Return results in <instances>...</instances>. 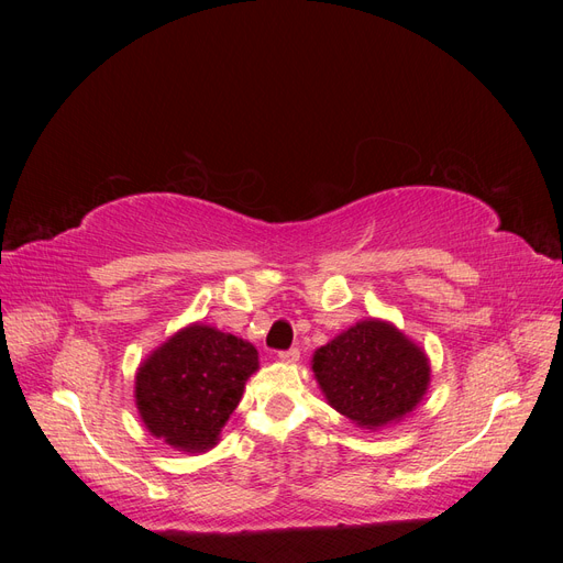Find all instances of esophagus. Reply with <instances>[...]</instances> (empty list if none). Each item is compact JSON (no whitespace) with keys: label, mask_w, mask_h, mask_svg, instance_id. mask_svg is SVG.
I'll use <instances>...</instances> for the list:
<instances>
[{"label":"esophagus","mask_w":563,"mask_h":563,"mask_svg":"<svg viewBox=\"0 0 563 563\" xmlns=\"http://www.w3.org/2000/svg\"><path fill=\"white\" fill-rule=\"evenodd\" d=\"M277 356H279V362H284V364H294V362L300 360V350L288 347V350H282Z\"/></svg>","instance_id":"1"}]
</instances>
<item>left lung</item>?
Listing matches in <instances>:
<instances>
[{
  "instance_id": "obj_1",
  "label": "left lung",
  "mask_w": 563,
  "mask_h": 563,
  "mask_svg": "<svg viewBox=\"0 0 563 563\" xmlns=\"http://www.w3.org/2000/svg\"><path fill=\"white\" fill-rule=\"evenodd\" d=\"M329 404L362 428L376 430L422 399L430 366L411 340L383 321H360L312 356Z\"/></svg>"
}]
</instances>
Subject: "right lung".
I'll use <instances>...</instances> for the list:
<instances>
[{
  "label": "right lung",
  "mask_w": 563,
  "mask_h": 563,
  "mask_svg": "<svg viewBox=\"0 0 563 563\" xmlns=\"http://www.w3.org/2000/svg\"><path fill=\"white\" fill-rule=\"evenodd\" d=\"M255 368L258 352L240 338L199 323L176 333L135 376L145 428L183 451L211 449Z\"/></svg>",
  "instance_id": "right-lung-1"
}]
</instances>
